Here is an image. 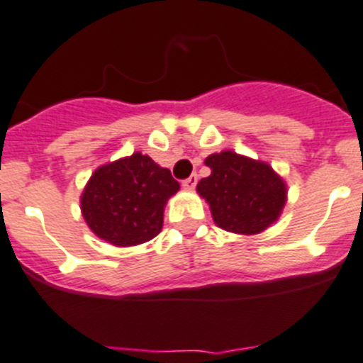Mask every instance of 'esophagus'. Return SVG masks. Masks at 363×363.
<instances>
[{
    "label": "esophagus",
    "mask_w": 363,
    "mask_h": 363,
    "mask_svg": "<svg viewBox=\"0 0 363 363\" xmlns=\"http://www.w3.org/2000/svg\"><path fill=\"white\" fill-rule=\"evenodd\" d=\"M197 181H199L197 174H193V175H189L186 181H182V186H184V189H193L195 186H197Z\"/></svg>",
    "instance_id": "esophagus-1"
}]
</instances>
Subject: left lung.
<instances>
[{
    "label": "left lung",
    "mask_w": 363,
    "mask_h": 363,
    "mask_svg": "<svg viewBox=\"0 0 363 363\" xmlns=\"http://www.w3.org/2000/svg\"><path fill=\"white\" fill-rule=\"evenodd\" d=\"M209 177L197 184L218 228L235 235H259L281 216L286 182L265 161L222 150L206 157Z\"/></svg>",
    "instance_id": "1"
}]
</instances>
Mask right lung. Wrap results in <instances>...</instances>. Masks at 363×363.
Instances as JSON below:
<instances>
[{
	"label": "right lung",
	"mask_w": 363,
	"mask_h": 363,
	"mask_svg": "<svg viewBox=\"0 0 363 363\" xmlns=\"http://www.w3.org/2000/svg\"><path fill=\"white\" fill-rule=\"evenodd\" d=\"M168 168L134 152L98 166L80 197L91 231L116 247H134L157 236L168 199L179 191Z\"/></svg>",
	"instance_id": "add662e5"
}]
</instances>
